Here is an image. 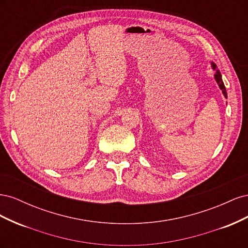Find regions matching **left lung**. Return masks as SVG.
<instances>
[{
	"label": "left lung",
	"mask_w": 248,
	"mask_h": 248,
	"mask_svg": "<svg viewBox=\"0 0 248 248\" xmlns=\"http://www.w3.org/2000/svg\"><path fill=\"white\" fill-rule=\"evenodd\" d=\"M212 67H213V69H216V65L214 64V63H212ZM215 79H216V81H217V84H218V86H219V88L221 89V91H222V93H223V95H224V97H228V94H227V90H226V87H224V84H223V81H222V78H221V74H220V72L218 71V70H216V74H215Z\"/></svg>",
	"instance_id": "1"
}]
</instances>
